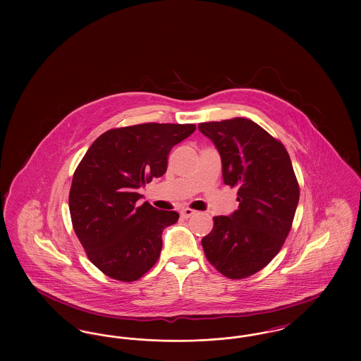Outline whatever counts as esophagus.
<instances>
[{
    "label": "esophagus",
    "instance_id": "esophagus-1",
    "mask_svg": "<svg viewBox=\"0 0 361 361\" xmlns=\"http://www.w3.org/2000/svg\"><path fill=\"white\" fill-rule=\"evenodd\" d=\"M195 214H196V211L192 209V208H184V209L181 211V216L185 218V219H188V218H190V216L195 215Z\"/></svg>",
    "mask_w": 361,
    "mask_h": 361
}]
</instances>
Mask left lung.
Instances as JSON below:
<instances>
[{"mask_svg": "<svg viewBox=\"0 0 361 361\" xmlns=\"http://www.w3.org/2000/svg\"><path fill=\"white\" fill-rule=\"evenodd\" d=\"M216 146L226 185L237 188L240 207L214 216L202 240L211 265L228 279H245L265 268L291 231L299 184L284 145L257 123L234 118L200 123Z\"/></svg>", "mask_w": 361, "mask_h": 361, "instance_id": "1", "label": "left lung"}]
</instances>
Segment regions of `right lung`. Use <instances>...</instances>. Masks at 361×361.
<instances>
[{"mask_svg":"<svg viewBox=\"0 0 361 361\" xmlns=\"http://www.w3.org/2000/svg\"><path fill=\"white\" fill-rule=\"evenodd\" d=\"M195 124L143 123L112 128L87 149L73 174L71 224L86 256L104 275L130 283L149 272L162 249V230L176 211L145 202L137 189L164 176L173 146Z\"/></svg>","mask_w":361,"mask_h":361,"instance_id":"add662e5","label":"right lung"}]
</instances>
